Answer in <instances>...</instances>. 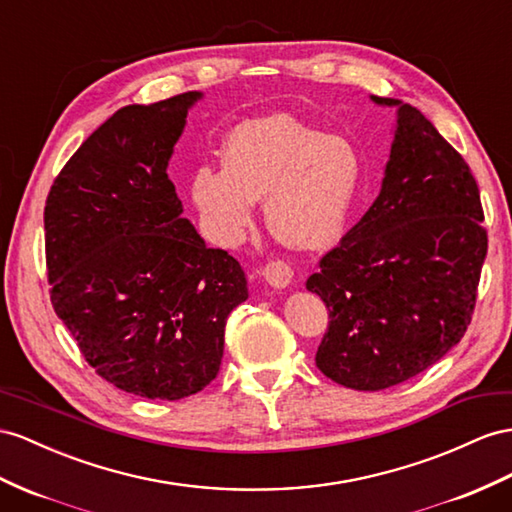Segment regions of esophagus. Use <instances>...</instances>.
Masks as SVG:
<instances>
[{"label":"esophagus","instance_id":"obj_1","mask_svg":"<svg viewBox=\"0 0 512 512\" xmlns=\"http://www.w3.org/2000/svg\"><path fill=\"white\" fill-rule=\"evenodd\" d=\"M261 274H264L266 281L272 287H287V285L292 283V279H294L292 266L287 264V261H283V259L268 261V264L264 266V270H261Z\"/></svg>","mask_w":512,"mask_h":512}]
</instances>
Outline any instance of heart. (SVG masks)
Wrapping results in <instances>:
<instances>
[{"label": "heart", "instance_id": "obj_1", "mask_svg": "<svg viewBox=\"0 0 512 512\" xmlns=\"http://www.w3.org/2000/svg\"><path fill=\"white\" fill-rule=\"evenodd\" d=\"M359 151L342 136L270 114L231 129L222 168L203 164L192 177V201L222 244H235L266 199L270 233L294 251H322L344 231L361 186Z\"/></svg>", "mask_w": 512, "mask_h": 512}]
</instances>
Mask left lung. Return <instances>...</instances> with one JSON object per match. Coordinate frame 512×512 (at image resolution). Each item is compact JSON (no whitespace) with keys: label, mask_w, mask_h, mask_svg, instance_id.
<instances>
[{"label":"left lung","mask_w":512,"mask_h":512,"mask_svg":"<svg viewBox=\"0 0 512 512\" xmlns=\"http://www.w3.org/2000/svg\"><path fill=\"white\" fill-rule=\"evenodd\" d=\"M372 99L398 106L381 194L307 279L329 309L316 365L357 391L409 381L461 342L489 246L463 155L409 103Z\"/></svg>","instance_id":"8db88e82"}]
</instances>
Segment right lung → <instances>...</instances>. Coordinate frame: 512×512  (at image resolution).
Wrapping results in <instances>:
<instances>
[{
	"label": "right lung",
	"mask_w": 512,
	"mask_h": 512,
	"mask_svg": "<svg viewBox=\"0 0 512 512\" xmlns=\"http://www.w3.org/2000/svg\"><path fill=\"white\" fill-rule=\"evenodd\" d=\"M201 93L125 106L90 134L45 203L51 305L101 378L151 400L214 381L244 270L181 218L166 166Z\"/></svg>",
	"instance_id": "add662e5"
}]
</instances>
